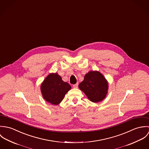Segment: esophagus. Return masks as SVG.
Returning <instances> with one entry per match:
<instances>
[{"label":"esophagus","mask_w":149,"mask_h":149,"mask_svg":"<svg viewBox=\"0 0 149 149\" xmlns=\"http://www.w3.org/2000/svg\"><path fill=\"white\" fill-rule=\"evenodd\" d=\"M78 85H79V83H76V84H74L73 85V87L74 88H77L78 87Z\"/></svg>","instance_id":"obj_1"}]
</instances>
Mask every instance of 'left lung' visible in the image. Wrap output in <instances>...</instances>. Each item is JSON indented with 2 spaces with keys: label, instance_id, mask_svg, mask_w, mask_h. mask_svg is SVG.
I'll use <instances>...</instances> for the list:
<instances>
[{
  "label": "left lung",
  "instance_id": "1",
  "mask_svg": "<svg viewBox=\"0 0 149 149\" xmlns=\"http://www.w3.org/2000/svg\"><path fill=\"white\" fill-rule=\"evenodd\" d=\"M89 100L97 103L106 96L108 83L102 73L97 71H91L86 74L84 80L79 85Z\"/></svg>",
  "mask_w": 149,
  "mask_h": 149
}]
</instances>
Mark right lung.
<instances>
[{
  "mask_svg": "<svg viewBox=\"0 0 149 149\" xmlns=\"http://www.w3.org/2000/svg\"><path fill=\"white\" fill-rule=\"evenodd\" d=\"M71 89L68 83L64 82L57 73L49 74L43 81L41 90L45 100L54 105L60 103L65 94Z\"/></svg>",
  "mask_w": 149,
  "mask_h": 149,
  "instance_id": "1",
  "label": "right lung"
}]
</instances>
